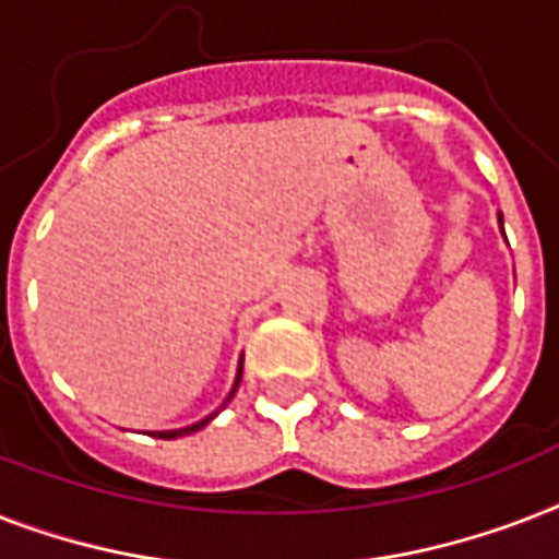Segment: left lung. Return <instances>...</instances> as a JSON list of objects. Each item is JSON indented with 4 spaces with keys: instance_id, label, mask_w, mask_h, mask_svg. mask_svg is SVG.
I'll list each match as a JSON object with an SVG mask.
<instances>
[{
    "instance_id": "left-lung-1",
    "label": "left lung",
    "mask_w": 559,
    "mask_h": 559,
    "mask_svg": "<svg viewBox=\"0 0 559 559\" xmlns=\"http://www.w3.org/2000/svg\"><path fill=\"white\" fill-rule=\"evenodd\" d=\"M499 226H502V235H504V223H502V214H499Z\"/></svg>"
}]
</instances>
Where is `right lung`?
<instances>
[{
  "label": "right lung",
  "mask_w": 559,
  "mask_h": 559,
  "mask_svg": "<svg viewBox=\"0 0 559 559\" xmlns=\"http://www.w3.org/2000/svg\"><path fill=\"white\" fill-rule=\"evenodd\" d=\"M240 377H243V359H240V362H237V377H235V385H231V391H228L226 403H228V400H231V397H235L237 385H240ZM226 403H223V406H226ZM217 412H219V408H217ZM217 412H211L209 417H202V420H197V424H191V426H182V429H165V432H153V438H165V441H174V438H182V435L200 432L202 426H209L211 420H214V417H217Z\"/></svg>",
  "instance_id": "obj_1"
}]
</instances>
